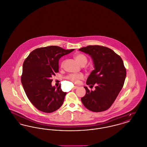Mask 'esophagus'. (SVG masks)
<instances>
[{"label": "esophagus", "mask_w": 147, "mask_h": 147, "mask_svg": "<svg viewBox=\"0 0 147 147\" xmlns=\"http://www.w3.org/2000/svg\"><path fill=\"white\" fill-rule=\"evenodd\" d=\"M78 86H74L73 87V89H76L77 88H78Z\"/></svg>", "instance_id": "esophagus-1"}]
</instances>
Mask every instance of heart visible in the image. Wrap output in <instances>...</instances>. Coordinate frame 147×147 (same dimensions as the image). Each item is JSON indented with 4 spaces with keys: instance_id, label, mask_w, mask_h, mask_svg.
<instances>
[{
    "instance_id": "obj_1",
    "label": "heart",
    "mask_w": 147,
    "mask_h": 147,
    "mask_svg": "<svg viewBox=\"0 0 147 147\" xmlns=\"http://www.w3.org/2000/svg\"><path fill=\"white\" fill-rule=\"evenodd\" d=\"M74 58L76 60V61L78 62V63L84 66L86 64L88 61V59L87 57L85 55L81 54V53H78L74 55ZM64 63V61H62L61 63V67L63 66V64ZM83 75L81 73L79 74H71L68 76L67 78L68 80H69L70 82L74 83V84H77L79 80L80 79H82L83 78Z\"/></svg>"
}]
</instances>
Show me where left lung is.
Wrapping results in <instances>:
<instances>
[{
    "mask_svg": "<svg viewBox=\"0 0 147 147\" xmlns=\"http://www.w3.org/2000/svg\"><path fill=\"white\" fill-rule=\"evenodd\" d=\"M89 54L94 66L86 80V84L95 89L89 90L81 98L88 109L100 112L108 109L121 92L126 77V69L121 57L113 50L100 45H88L79 49Z\"/></svg>",
    "mask_w": 147,
    "mask_h": 147,
    "instance_id": "1",
    "label": "left lung"
}]
</instances>
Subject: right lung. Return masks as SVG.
<instances>
[{
  "label": "right lung",
  "instance_id": "obj_1",
  "mask_svg": "<svg viewBox=\"0 0 147 147\" xmlns=\"http://www.w3.org/2000/svg\"><path fill=\"white\" fill-rule=\"evenodd\" d=\"M74 49L58 46L39 48L31 52L23 65L21 82L27 97L39 111L52 113L58 109L67 93L61 86H52V77L59 71V60Z\"/></svg>",
  "mask_w": 147,
  "mask_h": 147
}]
</instances>
